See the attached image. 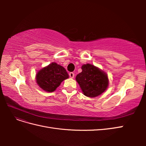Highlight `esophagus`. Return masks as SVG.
<instances>
[{"label": "esophagus", "instance_id": "34e87169", "mask_svg": "<svg viewBox=\"0 0 146 146\" xmlns=\"http://www.w3.org/2000/svg\"><path fill=\"white\" fill-rule=\"evenodd\" d=\"M69 75V77H70V78H73L74 77V76H75L74 72H70Z\"/></svg>", "mask_w": 146, "mask_h": 146}]
</instances>
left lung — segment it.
<instances>
[{
	"label": "left lung",
	"instance_id": "1",
	"mask_svg": "<svg viewBox=\"0 0 146 146\" xmlns=\"http://www.w3.org/2000/svg\"><path fill=\"white\" fill-rule=\"evenodd\" d=\"M82 69L76 79L84 95L94 98L103 93L108 85L107 75L90 64L83 65Z\"/></svg>",
	"mask_w": 146,
	"mask_h": 146
}]
</instances>
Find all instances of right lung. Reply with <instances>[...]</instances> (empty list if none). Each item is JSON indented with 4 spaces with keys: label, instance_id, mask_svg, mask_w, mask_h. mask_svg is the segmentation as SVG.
Listing matches in <instances>:
<instances>
[{
    "label": "right lung",
    "instance_id": "add662e5",
    "mask_svg": "<svg viewBox=\"0 0 146 146\" xmlns=\"http://www.w3.org/2000/svg\"><path fill=\"white\" fill-rule=\"evenodd\" d=\"M68 78L69 75L66 69L55 63H52L42 68L36 77L39 86L46 92L54 91L61 83Z\"/></svg>",
    "mask_w": 146,
    "mask_h": 146
}]
</instances>
